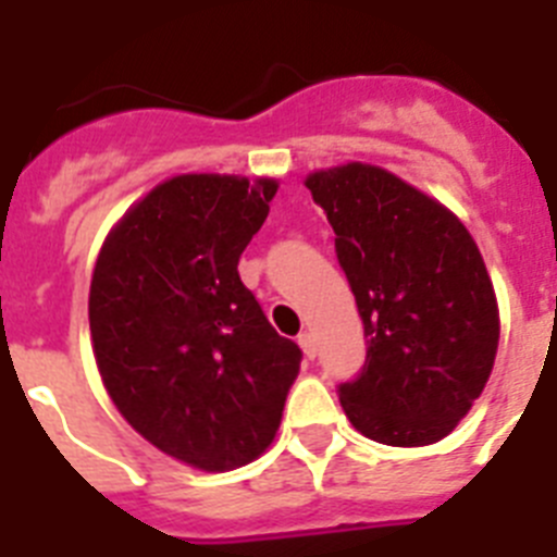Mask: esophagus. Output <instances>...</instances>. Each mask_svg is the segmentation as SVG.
<instances>
[{"instance_id": "esophagus-1", "label": "esophagus", "mask_w": 557, "mask_h": 557, "mask_svg": "<svg viewBox=\"0 0 557 557\" xmlns=\"http://www.w3.org/2000/svg\"><path fill=\"white\" fill-rule=\"evenodd\" d=\"M298 343H301V348H304V354H307V359L318 357V343H314L312 334H309V332L298 334Z\"/></svg>"}]
</instances>
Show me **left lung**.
I'll list each match as a JSON object with an SVG mask.
<instances>
[{
  "label": "left lung",
  "mask_w": 557,
  "mask_h": 557,
  "mask_svg": "<svg viewBox=\"0 0 557 557\" xmlns=\"http://www.w3.org/2000/svg\"><path fill=\"white\" fill-rule=\"evenodd\" d=\"M366 329V366L339 382L351 424L387 446L449 435L491 376L499 343L494 284L466 225L368 164L307 178Z\"/></svg>",
  "instance_id": "obj_1"
}]
</instances>
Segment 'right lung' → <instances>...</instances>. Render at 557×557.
I'll return each instance as SVG.
<instances>
[{
    "label": "right lung",
    "mask_w": 557,
    "mask_h": 557,
    "mask_svg": "<svg viewBox=\"0 0 557 557\" xmlns=\"http://www.w3.org/2000/svg\"><path fill=\"white\" fill-rule=\"evenodd\" d=\"M275 181L181 175L111 231L88 323L102 385L127 424L203 471L245 466L273 444L301 348L270 326L239 278Z\"/></svg>",
    "instance_id": "right-lung-1"
}]
</instances>
